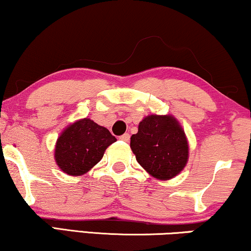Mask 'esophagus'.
<instances>
[{
	"label": "esophagus",
	"instance_id": "obj_1",
	"mask_svg": "<svg viewBox=\"0 0 251 251\" xmlns=\"http://www.w3.org/2000/svg\"><path fill=\"white\" fill-rule=\"evenodd\" d=\"M120 140L123 141V142H129V140H130V135L128 134V132H126V134H123L122 136H120Z\"/></svg>",
	"mask_w": 251,
	"mask_h": 251
}]
</instances>
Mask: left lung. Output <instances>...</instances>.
Masks as SVG:
<instances>
[{"label": "left lung", "instance_id": "8db88e82", "mask_svg": "<svg viewBox=\"0 0 251 251\" xmlns=\"http://www.w3.org/2000/svg\"><path fill=\"white\" fill-rule=\"evenodd\" d=\"M130 148L141 166L160 180L177 176L188 159L186 136L173 116L145 117L131 136Z\"/></svg>", "mask_w": 251, "mask_h": 251}]
</instances>
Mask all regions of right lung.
<instances>
[{"mask_svg":"<svg viewBox=\"0 0 251 251\" xmlns=\"http://www.w3.org/2000/svg\"><path fill=\"white\" fill-rule=\"evenodd\" d=\"M116 142L104 126L89 119L71 125L59 136L55 145V162L70 176H81L103 157L104 150Z\"/></svg>","mask_w":251,"mask_h":251,"instance_id":"1","label":"right lung"}]
</instances>
